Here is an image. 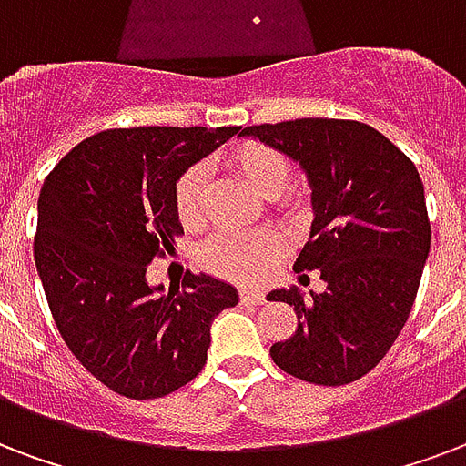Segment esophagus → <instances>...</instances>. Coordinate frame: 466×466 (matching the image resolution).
<instances>
[{
	"label": "esophagus",
	"instance_id": "obj_1",
	"mask_svg": "<svg viewBox=\"0 0 466 466\" xmlns=\"http://www.w3.org/2000/svg\"><path fill=\"white\" fill-rule=\"evenodd\" d=\"M239 296L244 303H254V305H261L266 300L264 290H257V289H241Z\"/></svg>",
	"mask_w": 466,
	"mask_h": 466
}]
</instances>
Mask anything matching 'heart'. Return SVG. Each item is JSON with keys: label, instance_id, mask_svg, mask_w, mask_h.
Segmentation results:
<instances>
[{"label": "heart", "instance_id": "obj_1", "mask_svg": "<svg viewBox=\"0 0 466 466\" xmlns=\"http://www.w3.org/2000/svg\"><path fill=\"white\" fill-rule=\"evenodd\" d=\"M232 168L248 186L264 198H279L289 186L290 163L286 156L266 144H241L229 156ZM205 168H187L176 186V209L180 222L187 227L198 225L205 208ZM286 248V237L276 229H258L251 234H218L200 248V261L205 268L237 280L261 279L280 251Z\"/></svg>", "mask_w": 466, "mask_h": 466}]
</instances>
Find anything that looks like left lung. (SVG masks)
<instances>
[{
    "label": "left lung",
    "instance_id": "1",
    "mask_svg": "<svg viewBox=\"0 0 466 466\" xmlns=\"http://www.w3.org/2000/svg\"><path fill=\"white\" fill-rule=\"evenodd\" d=\"M239 137L289 156L312 190L310 239L293 268L298 280L319 271L325 290L268 293L298 315L296 335L271 347L273 361L319 386L357 381L406 325L431 254L418 168L383 134L350 119L261 124Z\"/></svg>",
    "mask_w": 466,
    "mask_h": 466
}]
</instances>
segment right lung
I'll return each mask as SVG.
<instances>
[{
    "instance_id": "1",
    "label": "right lung",
    "mask_w": 466,
    "mask_h": 466,
    "mask_svg": "<svg viewBox=\"0 0 466 466\" xmlns=\"http://www.w3.org/2000/svg\"><path fill=\"white\" fill-rule=\"evenodd\" d=\"M239 127L109 129L77 144L38 195L34 258L60 337L127 399L173 393L200 374L209 328L239 303L232 283L187 273L148 286L147 268L183 232L176 186Z\"/></svg>"
}]
</instances>
